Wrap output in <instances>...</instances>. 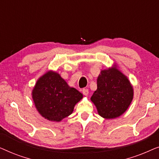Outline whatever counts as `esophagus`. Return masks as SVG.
<instances>
[{"label":"esophagus","mask_w":159,"mask_h":159,"mask_svg":"<svg viewBox=\"0 0 159 159\" xmlns=\"http://www.w3.org/2000/svg\"><path fill=\"white\" fill-rule=\"evenodd\" d=\"M82 93H83V95H88L89 93L88 89H86V88L83 89V90H82Z\"/></svg>","instance_id":"1"}]
</instances>
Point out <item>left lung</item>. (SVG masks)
I'll list each match as a JSON object with an SVG mask.
<instances>
[{
    "label": "left lung",
    "mask_w": 159,
    "mask_h": 159,
    "mask_svg": "<svg viewBox=\"0 0 159 159\" xmlns=\"http://www.w3.org/2000/svg\"><path fill=\"white\" fill-rule=\"evenodd\" d=\"M133 98V89L127 77L116 68L101 71L97 90L91 97L100 116L114 119L126 111Z\"/></svg>",
    "instance_id": "left-lung-1"
}]
</instances>
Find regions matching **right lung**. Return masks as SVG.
Segmentation results:
<instances>
[{"instance_id": "right-lung-1", "label": "right lung", "mask_w": 159, "mask_h": 159, "mask_svg": "<svg viewBox=\"0 0 159 159\" xmlns=\"http://www.w3.org/2000/svg\"><path fill=\"white\" fill-rule=\"evenodd\" d=\"M32 98L39 113L50 121H60L72 113L82 98L77 89L70 88L58 74L48 71L38 80Z\"/></svg>"}]
</instances>
